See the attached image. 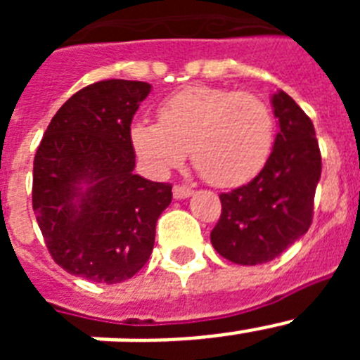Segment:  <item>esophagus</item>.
<instances>
[{"instance_id": "1", "label": "esophagus", "mask_w": 360, "mask_h": 360, "mask_svg": "<svg viewBox=\"0 0 360 360\" xmlns=\"http://www.w3.org/2000/svg\"><path fill=\"white\" fill-rule=\"evenodd\" d=\"M193 193H195V191L191 189V187H186V186H174L173 187L174 200H186V198H189V196H193Z\"/></svg>"}]
</instances>
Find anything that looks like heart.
<instances>
[{
    "instance_id": "b5f03b06",
    "label": "heart",
    "mask_w": 360,
    "mask_h": 360,
    "mask_svg": "<svg viewBox=\"0 0 360 360\" xmlns=\"http://www.w3.org/2000/svg\"><path fill=\"white\" fill-rule=\"evenodd\" d=\"M160 122L135 120L129 139L149 169L165 173L191 160L209 184L236 187L265 167L274 148L269 104L245 91L191 86L158 108Z\"/></svg>"
}]
</instances>
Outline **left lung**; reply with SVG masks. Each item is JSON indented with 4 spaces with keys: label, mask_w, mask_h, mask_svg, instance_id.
Instances as JSON below:
<instances>
[{
    "label": "left lung",
    "mask_w": 360,
    "mask_h": 360,
    "mask_svg": "<svg viewBox=\"0 0 360 360\" xmlns=\"http://www.w3.org/2000/svg\"><path fill=\"white\" fill-rule=\"evenodd\" d=\"M279 131L265 167L252 182L221 193V216L211 232L219 256L238 265H262L307 234L321 178L314 124L283 90L272 95Z\"/></svg>",
    "instance_id": "8db88e82"
}]
</instances>
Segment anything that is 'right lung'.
I'll return each instance as SVG.
<instances>
[{
    "mask_svg": "<svg viewBox=\"0 0 360 360\" xmlns=\"http://www.w3.org/2000/svg\"><path fill=\"white\" fill-rule=\"evenodd\" d=\"M142 81L86 86L59 108L34 158L32 207L53 262L94 283L126 281L148 263L171 184L135 174L133 115Z\"/></svg>",
    "mask_w": 360,
    "mask_h": 360,
    "instance_id": "add662e5",
    "label": "right lung"
}]
</instances>
